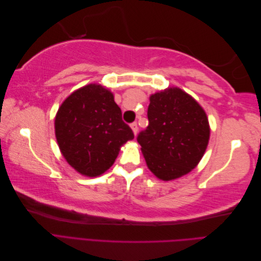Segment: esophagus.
Masks as SVG:
<instances>
[{
    "mask_svg": "<svg viewBox=\"0 0 261 261\" xmlns=\"http://www.w3.org/2000/svg\"><path fill=\"white\" fill-rule=\"evenodd\" d=\"M130 128L133 129V133L134 135H136L137 132H138V125H137V122H134L130 124Z\"/></svg>",
    "mask_w": 261,
    "mask_h": 261,
    "instance_id": "34e87169",
    "label": "esophagus"
}]
</instances>
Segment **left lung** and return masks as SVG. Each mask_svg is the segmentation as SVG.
Masks as SVG:
<instances>
[{"label":"left lung","instance_id":"8db88e82","mask_svg":"<svg viewBox=\"0 0 261 261\" xmlns=\"http://www.w3.org/2000/svg\"><path fill=\"white\" fill-rule=\"evenodd\" d=\"M149 125L137 141L149 170L171 180L191 172L206 151L210 127L206 112L193 97L176 87L150 96Z\"/></svg>","mask_w":261,"mask_h":261}]
</instances>
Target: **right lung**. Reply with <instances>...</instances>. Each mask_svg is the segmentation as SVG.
<instances>
[{"label": "right lung", "instance_id": "obj_1", "mask_svg": "<svg viewBox=\"0 0 261 261\" xmlns=\"http://www.w3.org/2000/svg\"><path fill=\"white\" fill-rule=\"evenodd\" d=\"M54 126L63 156L77 172L90 177L111 168L121 146L134 139L113 93L97 84L87 85L67 97Z\"/></svg>", "mask_w": 261, "mask_h": 261}]
</instances>
